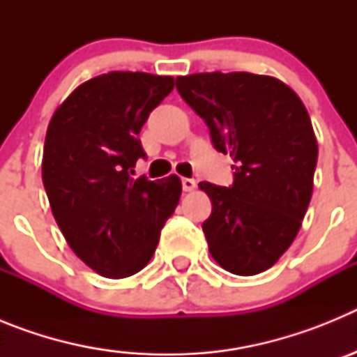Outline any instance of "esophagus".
Here are the masks:
<instances>
[{"mask_svg": "<svg viewBox=\"0 0 357 357\" xmlns=\"http://www.w3.org/2000/svg\"><path fill=\"white\" fill-rule=\"evenodd\" d=\"M195 188H197V182H195L193 178H182V189H184L185 193L193 191Z\"/></svg>", "mask_w": 357, "mask_h": 357, "instance_id": "34e87169", "label": "esophagus"}]
</instances>
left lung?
Here are the masks:
<instances>
[{"label":"left lung","mask_w":357,"mask_h":357,"mask_svg":"<svg viewBox=\"0 0 357 357\" xmlns=\"http://www.w3.org/2000/svg\"><path fill=\"white\" fill-rule=\"evenodd\" d=\"M176 91L234 160L229 188L198 184L213 204L202 223L211 255L236 275L264 272L289 248L313 195L318 144L307 110L288 85L254 73L178 77Z\"/></svg>","instance_id":"obj_1"}]
</instances>
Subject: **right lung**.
<instances>
[{"label": "right lung", "instance_id": "right-lung-1", "mask_svg": "<svg viewBox=\"0 0 357 357\" xmlns=\"http://www.w3.org/2000/svg\"><path fill=\"white\" fill-rule=\"evenodd\" d=\"M172 77L110 71L73 91L50 121L43 182L73 252L110 279L146 266L175 213L181 178H134L144 159L139 132L173 91Z\"/></svg>", "mask_w": 357, "mask_h": 357}]
</instances>
